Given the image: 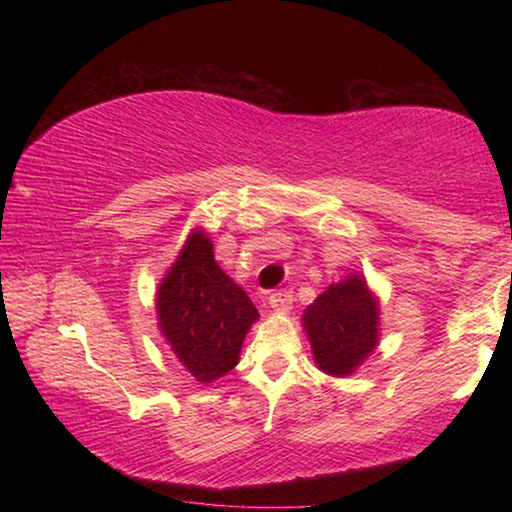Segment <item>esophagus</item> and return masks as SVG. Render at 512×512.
<instances>
[{
  "label": "esophagus",
  "mask_w": 512,
  "mask_h": 512,
  "mask_svg": "<svg viewBox=\"0 0 512 512\" xmlns=\"http://www.w3.org/2000/svg\"><path fill=\"white\" fill-rule=\"evenodd\" d=\"M268 302H271V307L275 311H289L293 307V293L291 291H275L271 298H268Z\"/></svg>",
  "instance_id": "34e87169"
}]
</instances>
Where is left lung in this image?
<instances>
[{
  "mask_svg": "<svg viewBox=\"0 0 512 512\" xmlns=\"http://www.w3.org/2000/svg\"><path fill=\"white\" fill-rule=\"evenodd\" d=\"M377 316V300L359 275L320 293L302 318L320 370L334 377L350 375L375 350Z\"/></svg>",
  "mask_w": 512,
  "mask_h": 512,
  "instance_id": "left-lung-1",
  "label": "left lung"
}]
</instances>
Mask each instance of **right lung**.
<instances>
[{"mask_svg":"<svg viewBox=\"0 0 512 512\" xmlns=\"http://www.w3.org/2000/svg\"><path fill=\"white\" fill-rule=\"evenodd\" d=\"M160 327L180 363L198 381H214L237 366L257 309L214 262L212 241L196 230L158 293Z\"/></svg>","mask_w":512,"mask_h":512,"instance_id":"right-lung-1","label":"right lung"}]
</instances>
